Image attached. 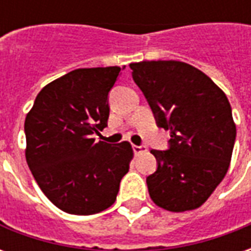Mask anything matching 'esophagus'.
<instances>
[{
  "label": "esophagus",
  "mask_w": 251,
  "mask_h": 251,
  "mask_svg": "<svg viewBox=\"0 0 251 251\" xmlns=\"http://www.w3.org/2000/svg\"><path fill=\"white\" fill-rule=\"evenodd\" d=\"M133 151H134L136 154H140V153L147 151V147H144V145H140V147H138V145H133Z\"/></svg>",
  "instance_id": "obj_1"
}]
</instances>
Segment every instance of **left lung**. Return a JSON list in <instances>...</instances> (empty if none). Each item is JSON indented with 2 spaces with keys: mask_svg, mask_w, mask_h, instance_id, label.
I'll return each mask as SVG.
<instances>
[{
  "mask_svg": "<svg viewBox=\"0 0 251 251\" xmlns=\"http://www.w3.org/2000/svg\"><path fill=\"white\" fill-rule=\"evenodd\" d=\"M169 149L151 151L156 172L147 177L154 204L172 212L195 210L215 191L231 161L237 129L226 94L205 74L176 60L131 63Z\"/></svg>",
  "mask_w": 251,
  "mask_h": 251,
  "instance_id": "left-lung-1",
  "label": "left lung"
}]
</instances>
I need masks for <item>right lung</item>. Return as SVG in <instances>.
I'll list each match as a JSON object with an SVG mask.
<instances>
[{"label":"right lung","mask_w":251,"mask_h":251,"mask_svg":"<svg viewBox=\"0 0 251 251\" xmlns=\"http://www.w3.org/2000/svg\"><path fill=\"white\" fill-rule=\"evenodd\" d=\"M120 67L77 68L37 94L25 118V157L40 189L57 208L93 215L117 199L133 149L91 138L107 126L109 91Z\"/></svg>","instance_id":"add662e5"}]
</instances>
